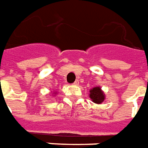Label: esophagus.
<instances>
[{
    "label": "esophagus",
    "mask_w": 148,
    "mask_h": 148,
    "mask_svg": "<svg viewBox=\"0 0 148 148\" xmlns=\"http://www.w3.org/2000/svg\"><path fill=\"white\" fill-rule=\"evenodd\" d=\"M73 84H74V85H78V84H79V81H78V80H76V81L73 83Z\"/></svg>",
    "instance_id": "1"
}]
</instances>
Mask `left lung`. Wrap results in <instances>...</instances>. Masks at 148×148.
Wrapping results in <instances>:
<instances>
[{"label":"left lung","instance_id":"left-lung-1","mask_svg":"<svg viewBox=\"0 0 148 148\" xmlns=\"http://www.w3.org/2000/svg\"><path fill=\"white\" fill-rule=\"evenodd\" d=\"M89 98L92 101V102L96 104H101L106 99V95L103 90L100 86L94 87L89 90Z\"/></svg>","mask_w":148,"mask_h":148}]
</instances>
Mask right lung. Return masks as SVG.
I'll return each instance as SVG.
<instances>
[{"mask_svg": "<svg viewBox=\"0 0 148 148\" xmlns=\"http://www.w3.org/2000/svg\"><path fill=\"white\" fill-rule=\"evenodd\" d=\"M51 95H52V97H55V96L57 95V92H51Z\"/></svg>", "mask_w": 148, "mask_h": 148, "instance_id": "1", "label": "right lung"}]
</instances>
